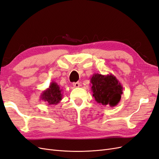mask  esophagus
I'll list each match as a JSON object with an SVG mask.
<instances>
[{"mask_svg":"<svg viewBox=\"0 0 159 159\" xmlns=\"http://www.w3.org/2000/svg\"><path fill=\"white\" fill-rule=\"evenodd\" d=\"M73 86L74 88H79L80 86V84L79 82H75V83H73Z\"/></svg>","mask_w":159,"mask_h":159,"instance_id":"obj_1","label":"esophagus"}]
</instances>
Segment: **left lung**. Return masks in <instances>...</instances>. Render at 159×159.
I'll list each match as a JSON object with an SVG mask.
<instances>
[{
	"label": "left lung",
	"mask_w": 159,
	"mask_h": 159,
	"mask_svg": "<svg viewBox=\"0 0 159 159\" xmlns=\"http://www.w3.org/2000/svg\"><path fill=\"white\" fill-rule=\"evenodd\" d=\"M91 91L97 103L115 107L119 103L123 94V86L114 75L94 74L90 80Z\"/></svg>",
	"instance_id": "8db88e82"
}]
</instances>
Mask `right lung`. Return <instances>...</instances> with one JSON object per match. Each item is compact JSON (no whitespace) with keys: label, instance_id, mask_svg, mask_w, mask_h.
I'll return each mask as SVG.
<instances>
[{"label":"right lung","instance_id":"right-lung-1","mask_svg":"<svg viewBox=\"0 0 159 159\" xmlns=\"http://www.w3.org/2000/svg\"><path fill=\"white\" fill-rule=\"evenodd\" d=\"M62 89L55 81H52L48 88L43 91L40 98L42 101L47 102L49 105H56L62 99Z\"/></svg>","mask_w":159,"mask_h":159}]
</instances>
